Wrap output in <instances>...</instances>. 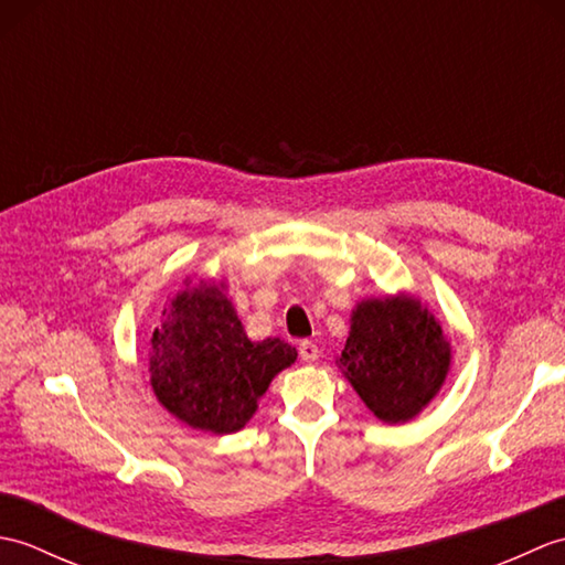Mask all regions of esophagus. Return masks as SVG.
Instances as JSON below:
<instances>
[{
	"label": "esophagus",
	"mask_w": 565,
	"mask_h": 565,
	"mask_svg": "<svg viewBox=\"0 0 565 565\" xmlns=\"http://www.w3.org/2000/svg\"><path fill=\"white\" fill-rule=\"evenodd\" d=\"M298 354H301V359H303L306 364H313L316 359L320 356V350H318V344H316V342L303 340L301 344H298Z\"/></svg>",
	"instance_id": "34e87169"
}]
</instances>
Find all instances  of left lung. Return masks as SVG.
Here are the masks:
<instances>
[{
	"instance_id": "1",
	"label": "left lung",
	"mask_w": 565,
	"mask_h": 565,
	"mask_svg": "<svg viewBox=\"0 0 565 565\" xmlns=\"http://www.w3.org/2000/svg\"><path fill=\"white\" fill-rule=\"evenodd\" d=\"M338 364L381 423L401 425L423 413L444 386L451 344L419 298H364L352 310Z\"/></svg>"
}]
</instances>
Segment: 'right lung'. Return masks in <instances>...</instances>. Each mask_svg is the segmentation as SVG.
<instances>
[{
    "instance_id": "add662e5",
    "label": "right lung",
    "mask_w": 565,
    "mask_h": 565,
    "mask_svg": "<svg viewBox=\"0 0 565 565\" xmlns=\"http://www.w3.org/2000/svg\"><path fill=\"white\" fill-rule=\"evenodd\" d=\"M296 356V347L279 338H247L225 281L194 284L186 276L150 338V386L179 423L233 435L249 423L271 379Z\"/></svg>"
}]
</instances>
